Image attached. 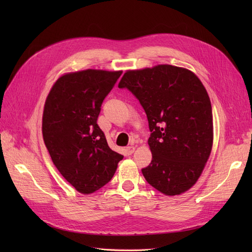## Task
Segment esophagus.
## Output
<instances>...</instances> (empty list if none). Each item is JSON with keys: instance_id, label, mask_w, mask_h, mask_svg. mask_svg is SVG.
<instances>
[{"instance_id": "obj_1", "label": "esophagus", "mask_w": 252, "mask_h": 252, "mask_svg": "<svg viewBox=\"0 0 252 252\" xmlns=\"http://www.w3.org/2000/svg\"><path fill=\"white\" fill-rule=\"evenodd\" d=\"M134 150H135V147H133V146H127V147H126V149H125L126 154H127L128 156L132 155L133 152H134Z\"/></svg>"}]
</instances>
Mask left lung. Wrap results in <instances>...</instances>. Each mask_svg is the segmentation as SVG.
Instances as JSON below:
<instances>
[{
    "instance_id": "1",
    "label": "left lung",
    "mask_w": 252,
    "mask_h": 252,
    "mask_svg": "<svg viewBox=\"0 0 252 252\" xmlns=\"http://www.w3.org/2000/svg\"><path fill=\"white\" fill-rule=\"evenodd\" d=\"M140 101L147 114L152 154L144 178L159 192L177 195L199 180L213 142L209 95L186 68L158 65L127 70L119 83Z\"/></svg>"
}]
</instances>
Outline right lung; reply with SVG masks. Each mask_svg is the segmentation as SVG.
<instances>
[{
	"label": "right lung",
	"instance_id": "right-lung-1",
	"mask_svg": "<svg viewBox=\"0 0 252 252\" xmlns=\"http://www.w3.org/2000/svg\"><path fill=\"white\" fill-rule=\"evenodd\" d=\"M121 74L97 69L65 73L45 102L44 143L60 173L83 194L107 184L123 158L109 148L96 124L104 98Z\"/></svg>",
	"mask_w": 252,
	"mask_h": 252
}]
</instances>
